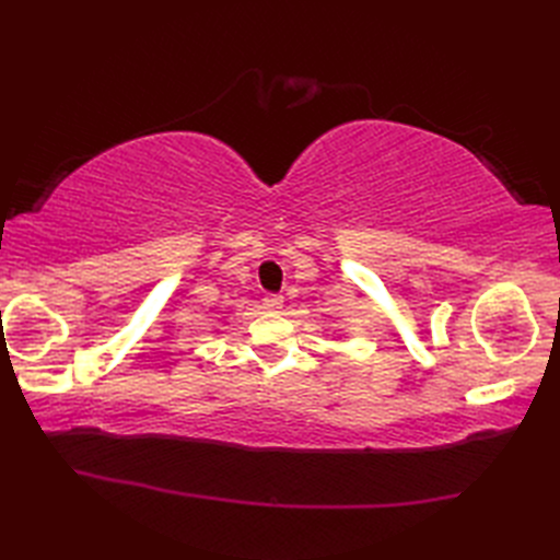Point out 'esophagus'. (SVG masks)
<instances>
[{"label":"esophagus","mask_w":560,"mask_h":560,"mask_svg":"<svg viewBox=\"0 0 560 560\" xmlns=\"http://www.w3.org/2000/svg\"><path fill=\"white\" fill-rule=\"evenodd\" d=\"M282 303H284V299L280 294H266L264 296V308L266 311H273L276 313V311L282 308Z\"/></svg>","instance_id":"1"}]
</instances>
